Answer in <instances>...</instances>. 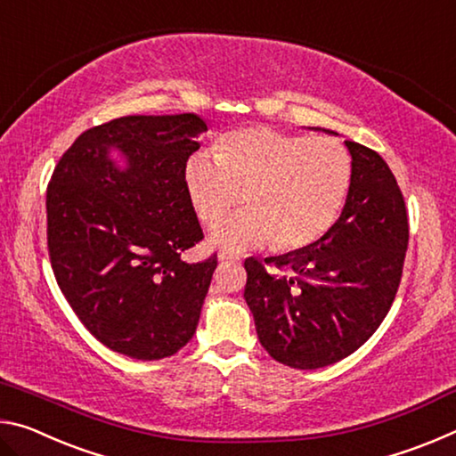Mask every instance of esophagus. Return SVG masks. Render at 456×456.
Wrapping results in <instances>:
<instances>
[{
  "mask_svg": "<svg viewBox=\"0 0 456 456\" xmlns=\"http://www.w3.org/2000/svg\"><path fill=\"white\" fill-rule=\"evenodd\" d=\"M219 261H221V264H235V261H239V257L233 256V253L219 251Z\"/></svg>",
  "mask_w": 456,
  "mask_h": 456,
  "instance_id": "esophagus-1",
  "label": "esophagus"
}]
</instances>
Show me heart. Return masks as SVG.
Masks as SVG:
<instances>
[{
    "instance_id": "heart-1",
    "label": "heart",
    "mask_w": 456,
    "mask_h": 456,
    "mask_svg": "<svg viewBox=\"0 0 456 456\" xmlns=\"http://www.w3.org/2000/svg\"><path fill=\"white\" fill-rule=\"evenodd\" d=\"M352 187V157L330 136L289 134L269 126L231 130L215 142V160L195 154L184 189L199 221L217 225L241 202L250 207L213 231L229 251L272 243L305 249L334 227Z\"/></svg>"
}]
</instances>
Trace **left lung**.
<instances>
[{
	"label": "left lung",
	"mask_w": 456,
	"mask_h": 456,
	"mask_svg": "<svg viewBox=\"0 0 456 456\" xmlns=\"http://www.w3.org/2000/svg\"><path fill=\"white\" fill-rule=\"evenodd\" d=\"M352 187L344 211L318 243L265 259L272 276L245 259V302L273 360L315 370L350 356L374 334L395 302L408 247L403 191L376 151L346 141Z\"/></svg>",
	"instance_id": "left-lung-1"
}]
</instances>
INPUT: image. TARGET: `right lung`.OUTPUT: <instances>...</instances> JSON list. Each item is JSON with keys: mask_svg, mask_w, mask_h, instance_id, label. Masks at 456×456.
<instances>
[{"mask_svg": "<svg viewBox=\"0 0 456 456\" xmlns=\"http://www.w3.org/2000/svg\"><path fill=\"white\" fill-rule=\"evenodd\" d=\"M207 125L197 114L122 117L76 138L45 192L48 253L61 293L106 348L136 360L179 352L195 334L217 256L203 241L184 167ZM118 148L127 168L107 151Z\"/></svg>", "mask_w": 456, "mask_h": 456, "instance_id": "obj_1", "label": "right lung"}]
</instances>
